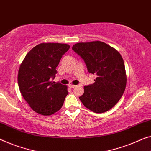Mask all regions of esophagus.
<instances>
[{"instance_id":"1","label":"esophagus","mask_w":151,"mask_h":151,"mask_svg":"<svg viewBox=\"0 0 151 151\" xmlns=\"http://www.w3.org/2000/svg\"><path fill=\"white\" fill-rule=\"evenodd\" d=\"M76 86V85H73V84H69V88H75Z\"/></svg>"}]
</instances>
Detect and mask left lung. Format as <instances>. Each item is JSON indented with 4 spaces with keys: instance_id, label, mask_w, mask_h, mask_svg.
<instances>
[{
    "instance_id": "1",
    "label": "left lung",
    "mask_w": 151,
    "mask_h": 151,
    "mask_svg": "<svg viewBox=\"0 0 151 151\" xmlns=\"http://www.w3.org/2000/svg\"><path fill=\"white\" fill-rule=\"evenodd\" d=\"M72 50L84 61L89 73L97 75L93 84L84 86L80 101L94 112L110 110L123 96L126 87L125 69L121 54L99 41L78 43Z\"/></svg>"
}]
</instances>
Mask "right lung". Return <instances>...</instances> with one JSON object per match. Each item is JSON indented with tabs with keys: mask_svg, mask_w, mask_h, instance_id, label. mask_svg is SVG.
<instances>
[{
	"mask_svg": "<svg viewBox=\"0 0 151 151\" xmlns=\"http://www.w3.org/2000/svg\"><path fill=\"white\" fill-rule=\"evenodd\" d=\"M69 47L65 43H40L22 63L17 76L19 88L35 112L51 115L62 108L68 94L67 86L51 80L55 78L56 67Z\"/></svg>",
	"mask_w": 151,
	"mask_h": 151,
	"instance_id": "1",
	"label": "right lung"
}]
</instances>
